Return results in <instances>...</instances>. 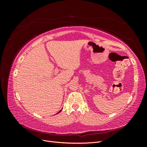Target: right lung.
I'll use <instances>...</instances> for the list:
<instances>
[{
	"mask_svg": "<svg viewBox=\"0 0 147 147\" xmlns=\"http://www.w3.org/2000/svg\"><path fill=\"white\" fill-rule=\"evenodd\" d=\"M61 110H60V111H59V112H61ZM59 112H58V113H59Z\"/></svg>",
	"mask_w": 147,
	"mask_h": 147,
	"instance_id": "1",
	"label": "right lung"
}]
</instances>
